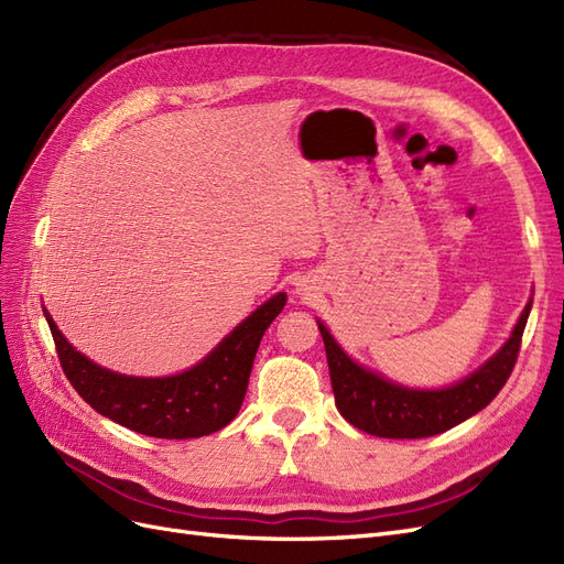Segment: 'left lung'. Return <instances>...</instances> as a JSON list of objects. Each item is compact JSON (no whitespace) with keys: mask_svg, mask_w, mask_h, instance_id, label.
I'll return each instance as SVG.
<instances>
[{"mask_svg":"<svg viewBox=\"0 0 564 564\" xmlns=\"http://www.w3.org/2000/svg\"><path fill=\"white\" fill-rule=\"evenodd\" d=\"M529 311H532V301L524 305L513 334L489 362L460 383L442 390L404 388L355 365L340 350L329 329L317 322L324 350H327L329 377L340 416L352 423L355 429L390 440L431 437L454 429L460 421L485 409L506 386L518 362Z\"/></svg>","mask_w":564,"mask_h":564,"instance_id":"1","label":"left lung"}]
</instances>
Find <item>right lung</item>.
Listing matches in <instances>:
<instances>
[{"label": "right lung", "instance_id": "obj_1", "mask_svg": "<svg viewBox=\"0 0 564 564\" xmlns=\"http://www.w3.org/2000/svg\"><path fill=\"white\" fill-rule=\"evenodd\" d=\"M284 303L286 294L272 296L220 340L199 365L164 379L124 377L94 365L89 357L67 344L46 311L44 317L54 336L63 373L84 402H89L98 414L141 435L187 440L220 431L240 412L256 350Z\"/></svg>", "mask_w": 564, "mask_h": 564}]
</instances>
